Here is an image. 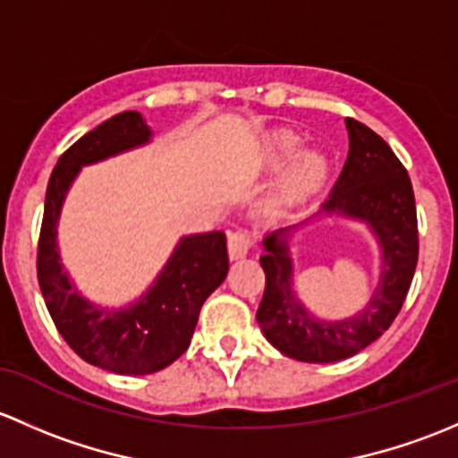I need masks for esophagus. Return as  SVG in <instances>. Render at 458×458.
<instances>
[{"instance_id": "1", "label": "esophagus", "mask_w": 458, "mask_h": 458, "mask_svg": "<svg viewBox=\"0 0 458 458\" xmlns=\"http://www.w3.org/2000/svg\"><path fill=\"white\" fill-rule=\"evenodd\" d=\"M251 247L253 242L247 233H242V231H233V233H229L227 251L231 260H242V258H247L249 251H251Z\"/></svg>"}]
</instances>
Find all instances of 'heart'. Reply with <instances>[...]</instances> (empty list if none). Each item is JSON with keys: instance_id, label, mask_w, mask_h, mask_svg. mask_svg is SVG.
I'll return each mask as SVG.
<instances>
[{"instance_id": "obj_1", "label": "heart", "mask_w": 458, "mask_h": 458, "mask_svg": "<svg viewBox=\"0 0 458 458\" xmlns=\"http://www.w3.org/2000/svg\"><path fill=\"white\" fill-rule=\"evenodd\" d=\"M301 149V139L289 130L268 134L260 145V160L267 167H282L293 160L280 187L282 200H304L318 194L331 176V158L319 149Z\"/></svg>"}]
</instances>
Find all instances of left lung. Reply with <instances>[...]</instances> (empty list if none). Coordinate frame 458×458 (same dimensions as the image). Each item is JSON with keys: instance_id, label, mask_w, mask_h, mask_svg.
Wrapping results in <instances>:
<instances>
[{"instance_id": "1", "label": "left lung", "mask_w": 458, "mask_h": 458, "mask_svg": "<svg viewBox=\"0 0 458 458\" xmlns=\"http://www.w3.org/2000/svg\"><path fill=\"white\" fill-rule=\"evenodd\" d=\"M346 130L348 158L318 214L289 227L273 229L262 240L260 264L267 286L256 313L258 324L277 351L309 364L348 360L388 331L402 310L419 258L417 207L408 172L370 127L346 119ZM319 215H342L364 222L380 244V284L369 304L351 318H318L293 289L290 235Z\"/></svg>"}]
</instances>
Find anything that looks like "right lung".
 <instances>
[{"label":"right lung","mask_w":458,"mask_h":458,"mask_svg":"<svg viewBox=\"0 0 458 458\" xmlns=\"http://www.w3.org/2000/svg\"><path fill=\"white\" fill-rule=\"evenodd\" d=\"M152 130L139 112H121L103 121L59 158L46 190L37 277L61 337L88 364L116 375H152L190 348L205 300L229 271L223 231L185 235L163 271L139 300L123 309H106L83 298L61 264L56 227L74 178L86 165L148 145Z\"/></svg>","instance_id":"right-lung-1"}]
</instances>
